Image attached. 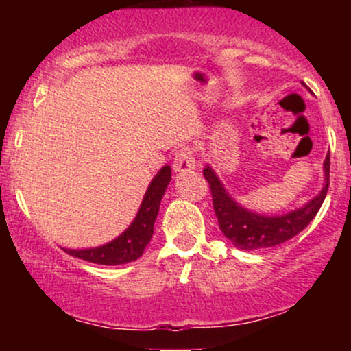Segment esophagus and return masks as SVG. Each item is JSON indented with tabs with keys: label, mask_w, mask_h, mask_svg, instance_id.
I'll use <instances>...</instances> for the list:
<instances>
[{
	"label": "esophagus",
	"mask_w": 351,
	"mask_h": 351,
	"mask_svg": "<svg viewBox=\"0 0 351 351\" xmlns=\"http://www.w3.org/2000/svg\"><path fill=\"white\" fill-rule=\"evenodd\" d=\"M173 168L175 171H189L195 170L196 168V160H195V153H193L191 148L184 147L176 153L175 162H173Z\"/></svg>",
	"instance_id": "esophagus-1"
}]
</instances>
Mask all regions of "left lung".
<instances>
[{"label":"left lung","instance_id":"left-lung-1","mask_svg":"<svg viewBox=\"0 0 351 351\" xmlns=\"http://www.w3.org/2000/svg\"><path fill=\"white\" fill-rule=\"evenodd\" d=\"M305 86V84H304ZM204 178L208 180L211 188L213 206L219 223L223 234L231 241L236 247L243 251H256V249H267L279 245L285 241L292 239L308 226L310 221L324 203L328 191L330 183V153H327L324 162V186L320 193L313 196L304 206L292 209L284 215H261L251 209L241 206L224 188L223 181L216 175L209 165L203 170Z\"/></svg>","mask_w":351,"mask_h":351}]
</instances>
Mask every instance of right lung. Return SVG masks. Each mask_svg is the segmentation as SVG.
Here are the masks:
<instances>
[{"mask_svg": "<svg viewBox=\"0 0 351 351\" xmlns=\"http://www.w3.org/2000/svg\"><path fill=\"white\" fill-rule=\"evenodd\" d=\"M170 181L171 168L165 165L162 170L153 176L150 184H148L147 193H145L142 204L138 208V213H136L130 226L125 229L119 237L112 239L110 243L90 249H62L69 256L79 257V259L94 264L119 265L134 263V261L142 256L147 244L150 243L155 219L158 216L160 203H162V198Z\"/></svg>", "mask_w": 351, "mask_h": 351, "instance_id": "1", "label": "right lung"}]
</instances>
